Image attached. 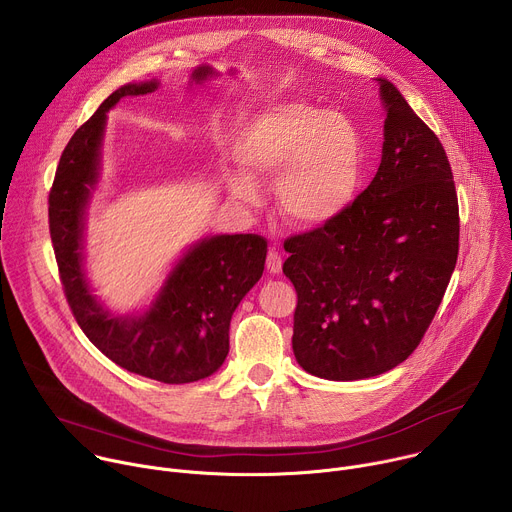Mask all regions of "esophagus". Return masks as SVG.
Here are the masks:
<instances>
[{"instance_id": "esophagus-1", "label": "esophagus", "mask_w": 512, "mask_h": 512, "mask_svg": "<svg viewBox=\"0 0 512 512\" xmlns=\"http://www.w3.org/2000/svg\"><path fill=\"white\" fill-rule=\"evenodd\" d=\"M267 271L269 273H279L281 271V263H283V259H281V255H279V251H275V249H269V253H267Z\"/></svg>"}]
</instances>
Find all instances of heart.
<instances>
[{"mask_svg": "<svg viewBox=\"0 0 512 512\" xmlns=\"http://www.w3.org/2000/svg\"><path fill=\"white\" fill-rule=\"evenodd\" d=\"M237 156L247 174L229 176L233 196L257 204L252 178L277 180L279 210L298 227L336 221L354 202L367 170V148L354 119L302 103L257 113L239 137Z\"/></svg>", "mask_w": 512, "mask_h": 512, "instance_id": "heart-1", "label": "heart"}]
</instances>
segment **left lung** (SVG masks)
Returning a JSON list of instances; mask_svg holds the SVG:
<instances>
[{"label":"left lung","instance_id":"8db88e82","mask_svg":"<svg viewBox=\"0 0 512 512\" xmlns=\"http://www.w3.org/2000/svg\"><path fill=\"white\" fill-rule=\"evenodd\" d=\"M381 81L383 158L336 221L289 237L283 273L298 294L296 360L356 381L395 369L421 342L454 273L458 194L446 150L397 87Z\"/></svg>","mask_w":512,"mask_h":512}]
</instances>
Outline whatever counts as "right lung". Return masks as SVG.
<instances>
[{
  "label": "right lung",
  "mask_w": 512,
  "mask_h": 512,
  "mask_svg": "<svg viewBox=\"0 0 512 512\" xmlns=\"http://www.w3.org/2000/svg\"><path fill=\"white\" fill-rule=\"evenodd\" d=\"M210 75L212 68L198 66L192 79L200 83ZM156 89V81L117 89L70 137L48 194V225L66 302L87 338L129 373L182 385L210 377L225 362L233 312L263 275L267 241L261 235H218L196 243L143 316H111L91 296L81 241L99 176L105 113L123 97Z\"/></svg>",
  "instance_id": "add662e5"
}]
</instances>
